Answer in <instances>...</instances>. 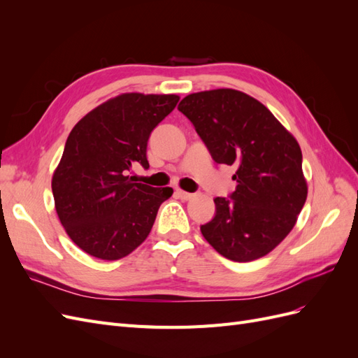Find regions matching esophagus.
Wrapping results in <instances>:
<instances>
[{
  "label": "esophagus",
  "instance_id": "obj_1",
  "mask_svg": "<svg viewBox=\"0 0 358 358\" xmlns=\"http://www.w3.org/2000/svg\"><path fill=\"white\" fill-rule=\"evenodd\" d=\"M176 196H178L180 200H189V199L194 197V194L185 192V191H182V189H176Z\"/></svg>",
  "mask_w": 358,
  "mask_h": 358
}]
</instances>
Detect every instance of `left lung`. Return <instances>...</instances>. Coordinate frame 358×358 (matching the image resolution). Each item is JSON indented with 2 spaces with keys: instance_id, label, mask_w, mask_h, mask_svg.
<instances>
[{
  "instance_id": "obj_1",
  "label": "left lung",
  "mask_w": 358,
  "mask_h": 358,
  "mask_svg": "<svg viewBox=\"0 0 358 358\" xmlns=\"http://www.w3.org/2000/svg\"><path fill=\"white\" fill-rule=\"evenodd\" d=\"M178 109L215 162L237 167L236 189L213 200V220L200 227L204 239L233 262L264 257L292 230L306 201L297 140L266 106L241 91L191 94Z\"/></svg>"
}]
</instances>
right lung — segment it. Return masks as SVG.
<instances>
[{
  "instance_id": "right-lung-1",
  "label": "right lung",
  "mask_w": 358,
  "mask_h": 358,
  "mask_svg": "<svg viewBox=\"0 0 358 358\" xmlns=\"http://www.w3.org/2000/svg\"><path fill=\"white\" fill-rule=\"evenodd\" d=\"M178 101V95L124 94L71 129L52 192L61 224L86 254L113 262L150 233L173 189L134 183L128 171L136 164L149 169V136Z\"/></svg>"
}]
</instances>
